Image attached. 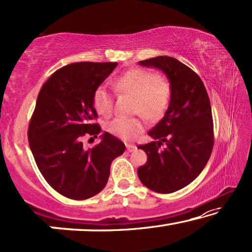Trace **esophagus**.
<instances>
[{"instance_id":"34e87169","label":"esophagus","mask_w":252,"mask_h":252,"mask_svg":"<svg viewBox=\"0 0 252 252\" xmlns=\"http://www.w3.org/2000/svg\"><path fill=\"white\" fill-rule=\"evenodd\" d=\"M126 149L128 153H133V151L136 150V146H134V144H126Z\"/></svg>"}]
</instances>
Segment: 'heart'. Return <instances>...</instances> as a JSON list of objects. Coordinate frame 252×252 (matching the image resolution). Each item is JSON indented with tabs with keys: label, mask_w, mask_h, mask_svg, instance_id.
<instances>
[{
	"label": "heart",
	"mask_w": 252,
	"mask_h": 252,
	"mask_svg": "<svg viewBox=\"0 0 252 252\" xmlns=\"http://www.w3.org/2000/svg\"><path fill=\"white\" fill-rule=\"evenodd\" d=\"M118 92L135 97L133 111L140 113L150 122L163 118L170 105L172 88L170 82L155 72L144 68H132L120 74L115 80ZM93 104L98 113L110 116L113 110V96L106 86H98L93 94ZM144 129L142 117L124 118L118 117L108 124L112 135L125 141L136 139Z\"/></svg>",
	"instance_id": "b5f03b06"
}]
</instances>
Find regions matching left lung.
Instances as JSON below:
<instances>
[{"instance_id": "1", "label": "left lung", "mask_w": 252, "mask_h": 252, "mask_svg": "<svg viewBox=\"0 0 252 252\" xmlns=\"http://www.w3.org/2000/svg\"><path fill=\"white\" fill-rule=\"evenodd\" d=\"M139 63L163 71L172 96L164 118L148 133L153 142L137 147L148 157L137 175L150 190L171 194L194 181L211 156V104L201 78L175 58L158 56Z\"/></svg>"}]
</instances>
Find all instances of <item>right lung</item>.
I'll use <instances>...</instances> for the list:
<instances>
[{"mask_svg":"<svg viewBox=\"0 0 252 252\" xmlns=\"http://www.w3.org/2000/svg\"><path fill=\"white\" fill-rule=\"evenodd\" d=\"M117 65L68 64L54 72L37 95L27 130L30 148L46 181L67 198L97 195L108 182L112 160L125 151V144L108 132L92 149L82 144L84 136L101 133L93 123L97 118L93 94Z\"/></svg>","mask_w":252,"mask_h":252,"instance_id":"right-lung-1","label":"right lung"}]
</instances>
